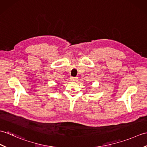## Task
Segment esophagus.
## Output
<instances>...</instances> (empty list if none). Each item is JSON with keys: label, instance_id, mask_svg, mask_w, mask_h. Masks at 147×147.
Returning <instances> with one entry per match:
<instances>
[{"label": "esophagus", "instance_id": "1", "mask_svg": "<svg viewBox=\"0 0 147 147\" xmlns=\"http://www.w3.org/2000/svg\"><path fill=\"white\" fill-rule=\"evenodd\" d=\"M71 81H73V82H77L78 78L77 77H71Z\"/></svg>", "mask_w": 147, "mask_h": 147}]
</instances>
